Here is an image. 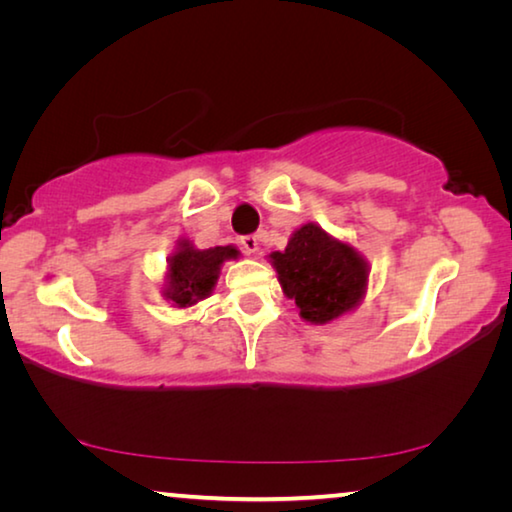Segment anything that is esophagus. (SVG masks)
Here are the masks:
<instances>
[{"mask_svg": "<svg viewBox=\"0 0 512 512\" xmlns=\"http://www.w3.org/2000/svg\"><path fill=\"white\" fill-rule=\"evenodd\" d=\"M241 248H244V253L248 255H255L259 250V237L257 235H246L241 237Z\"/></svg>", "mask_w": 512, "mask_h": 512, "instance_id": "esophagus-1", "label": "esophagus"}]
</instances>
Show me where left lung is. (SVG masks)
I'll list each match as a JSON object with an SVG mask.
<instances>
[{
  "label": "left lung",
  "instance_id": "8db88e82",
  "mask_svg": "<svg viewBox=\"0 0 512 512\" xmlns=\"http://www.w3.org/2000/svg\"><path fill=\"white\" fill-rule=\"evenodd\" d=\"M284 296L296 300L300 318L327 325L361 305L370 266L348 241L329 235L318 223L293 232L284 250L268 255Z\"/></svg>",
  "mask_w": 512,
  "mask_h": 512
}]
</instances>
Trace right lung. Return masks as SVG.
Wrapping results in <instances>:
<instances>
[{
	"label": "right lung",
	"mask_w": 512,
	"mask_h": 512,
	"mask_svg": "<svg viewBox=\"0 0 512 512\" xmlns=\"http://www.w3.org/2000/svg\"><path fill=\"white\" fill-rule=\"evenodd\" d=\"M237 246L196 248L189 239H180L173 253L167 257V273H164L162 296L171 307L185 309L212 296L219 280L221 266L228 259H239Z\"/></svg>",
	"instance_id": "add662e5"
}]
</instances>
